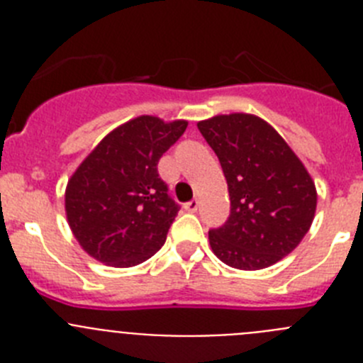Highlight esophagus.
<instances>
[{"instance_id": "34e87169", "label": "esophagus", "mask_w": 363, "mask_h": 363, "mask_svg": "<svg viewBox=\"0 0 363 363\" xmlns=\"http://www.w3.org/2000/svg\"><path fill=\"white\" fill-rule=\"evenodd\" d=\"M184 207H185V211H189V213H196L198 207H200V200H198V198H194V200L187 201Z\"/></svg>"}]
</instances>
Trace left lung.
Masks as SVG:
<instances>
[{
	"instance_id": "8db88e82",
	"label": "left lung",
	"mask_w": 363,
	"mask_h": 363,
	"mask_svg": "<svg viewBox=\"0 0 363 363\" xmlns=\"http://www.w3.org/2000/svg\"><path fill=\"white\" fill-rule=\"evenodd\" d=\"M216 152L230 196L229 220L209 230L211 249L229 267L258 271L303 240L316 213V187L294 150L255 114L198 121Z\"/></svg>"
}]
</instances>
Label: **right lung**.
Instances as JSON below:
<instances>
[{"mask_svg": "<svg viewBox=\"0 0 363 363\" xmlns=\"http://www.w3.org/2000/svg\"><path fill=\"white\" fill-rule=\"evenodd\" d=\"M187 121L138 116L94 147L70 176L65 214L83 251L111 267H133L162 249L179 207L158 162Z\"/></svg>", "mask_w": 363, "mask_h": 363, "instance_id": "add662e5", "label": "right lung"}]
</instances>
